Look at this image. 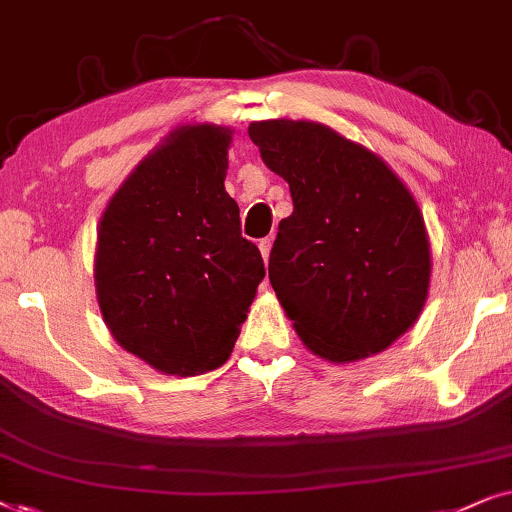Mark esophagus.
Wrapping results in <instances>:
<instances>
[{"mask_svg": "<svg viewBox=\"0 0 512 512\" xmlns=\"http://www.w3.org/2000/svg\"><path fill=\"white\" fill-rule=\"evenodd\" d=\"M260 252H262L264 262H267L269 260V252H271V238L269 236L262 238V241H260Z\"/></svg>", "mask_w": 512, "mask_h": 512, "instance_id": "34e87169", "label": "esophagus"}]
</instances>
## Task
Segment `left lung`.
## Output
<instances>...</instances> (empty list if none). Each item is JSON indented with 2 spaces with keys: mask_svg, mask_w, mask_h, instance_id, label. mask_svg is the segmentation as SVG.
I'll use <instances>...</instances> for the list:
<instances>
[{
  "mask_svg": "<svg viewBox=\"0 0 512 512\" xmlns=\"http://www.w3.org/2000/svg\"><path fill=\"white\" fill-rule=\"evenodd\" d=\"M250 140L290 185L269 281L313 353L384 351L419 318L431 252L417 203L384 161L311 121H255Z\"/></svg>",
  "mask_w": 512,
  "mask_h": 512,
  "instance_id": "1",
  "label": "left lung"
}]
</instances>
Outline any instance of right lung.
Wrapping results in <instances>:
<instances>
[{"instance_id":"right-lung-1","label":"right lung","mask_w":512,"mask_h":512,"mask_svg":"<svg viewBox=\"0 0 512 512\" xmlns=\"http://www.w3.org/2000/svg\"><path fill=\"white\" fill-rule=\"evenodd\" d=\"M231 135L185 126L147 156L100 220L95 288L117 342L166 374L229 358L264 262L224 192Z\"/></svg>"}]
</instances>
